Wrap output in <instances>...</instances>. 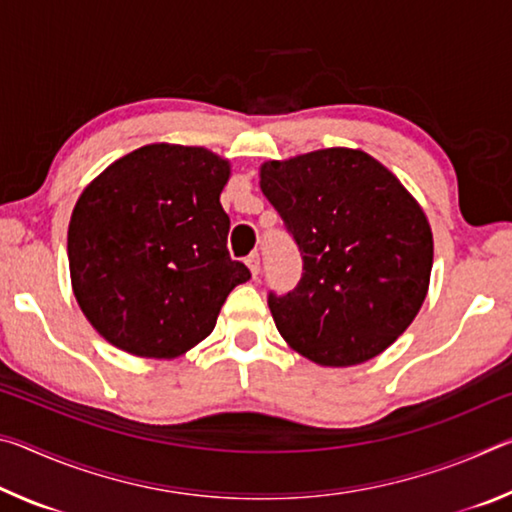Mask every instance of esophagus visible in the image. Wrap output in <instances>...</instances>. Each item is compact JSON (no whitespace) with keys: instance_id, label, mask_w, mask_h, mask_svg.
Here are the masks:
<instances>
[{"instance_id":"esophagus-1","label":"esophagus","mask_w":512,"mask_h":512,"mask_svg":"<svg viewBox=\"0 0 512 512\" xmlns=\"http://www.w3.org/2000/svg\"><path fill=\"white\" fill-rule=\"evenodd\" d=\"M246 264H248V268H250V273H253V275L257 277V275H259V268H262V259H259V255H257V253L248 255V257H246Z\"/></svg>"}]
</instances>
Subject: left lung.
<instances>
[{"label": "left lung", "instance_id": "obj_1", "mask_svg": "<svg viewBox=\"0 0 512 512\" xmlns=\"http://www.w3.org/2000/svg\"><path fill=\"white\" fill-rule=\"evenodd\" d=\"M259 187L302 255L298 287L268 307L293 350L357 366L395 343L429 291L433 237L418 201L359 149L268 160Z\"/></svg>", "mask_w": 512, "mask_h": 512}]
</instances>
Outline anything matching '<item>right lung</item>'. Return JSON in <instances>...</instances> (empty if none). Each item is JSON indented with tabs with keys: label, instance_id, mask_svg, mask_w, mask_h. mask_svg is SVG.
I'll return each instance as SVG.
<instances>
[{
	"label": "right lung",
	"instance_id": "right-lung-1",
	"mask_svg": "<svg viewBox=\"0 0 512 512\" xmlns=\"http://www.w3.org/2000/svg\"><path fill=\"white\" fill-rule=\"evenodd\" d=\"M228 178L230 162L203 146L149 144L83 189L67 230L69 275L85 318L115 348L180 357L250 280L228 253Z\"/></svg>",
	"mask_w": 512,
	"mask_h": 512
}]
</instances>
